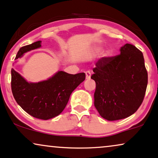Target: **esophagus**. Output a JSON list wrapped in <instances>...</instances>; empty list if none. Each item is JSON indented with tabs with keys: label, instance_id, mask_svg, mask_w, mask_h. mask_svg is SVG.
<instances>
[{
	"label": "esophagus",
	"instance_id": "obj_1",
	"mask_svg": "<svg viewBox=\"0 0 158 158\" xmlns=\"http://www.w3.org/2000/svg\"><path fill=\"white\" fill-rule=\"evenodd\" d=\"M91 73L90 71H86L85 72V77H86V79H90L91 78Z\"/></svg>",
	"mask_w": 158,
	"mask_h": 158
}]
</instances>
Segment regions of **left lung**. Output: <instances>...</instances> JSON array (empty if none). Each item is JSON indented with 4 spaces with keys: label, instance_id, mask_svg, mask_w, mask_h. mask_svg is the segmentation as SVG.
<instances>
[{
    "label": "left lung",
    "instance_id": "8db88e82",
    "mask_svg": "<svg viewBox=\"0 0 158 158\" xmlns=\"http://www.w3.org/2000/svg\"><path fill=\"white\" fill-rule=\"evenodd\" d=\"M91 78L96 82L94 106L104 119L113 121L131 116L142 104L148 82L142 52L126 44L120 54L96 63Z\"/></svg>",
    "mask_w": 158,
    "mask_h": 158
}]
</instances>
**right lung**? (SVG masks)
I'll list each match as a JSON object with an SVG mask.
<instances>
[{"label":"right lung","mask_w":158,"mask_h":158,"mask_svg":"<svg viewBox=\"0 0 158 158\" xmlns=\"http://www.w3.org/2000/svg\"><path fill=\"white\" fill-rule=\"evenodd\" d=\"M40 42L20 48L15 59L40 47ZM85 79L84 73L72 75L59 71L47 81L32 83L27 82L12 68L11 91L16 102L26 112L38 119L48 120L64 110L72 92Z\"/></svg>","instance_id":"1"}]
</instances>
